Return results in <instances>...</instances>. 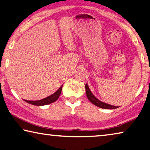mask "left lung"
<instances>
[{
    "instance_id": "left-lung-1",
    "label": "left lung",
    "mask_w": 150,
    "mask_h": 150,
    "mask_svg": "<svg viewBox=\"0 0 150 150\" xmlns=\"http://www.w3.org/2000/svg\"><path fill=\"white\" fill-rule=\"evenodd\" d=\"M85 90H86V95L87 98L89 99V100L93 104H94L95 105H96L99 108H103V109H116L117 108V106H114V105H109V104H108L106 103H104V102H102L101 101H99L98 99H97L96 97H95L91 91H90L89 87H88V85L86 84L85 85Z\"/></svg>"
}]
</instances>
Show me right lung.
I'll use <instances>...</instances> for the list:
<instances>
[{
	"mask_svg": "<svg viewBox=\"0 0 150 150\" xmlns=\"http://www.w3.org/2000/svg\"><path fill=\"white\" fill-rule=\"evenodd\" d=\"M62 87L63 85H61L57 91L55 93H54L53 95H51V96H50L49 97H47L46 98L42 99L41 100H37V101L25 100V101L27 102V103L31 104V105H33L42 106V105H48V104L53 103V102L57 100L59 96H60L61 91H62Z\"/></svg>",
	"mask_w": 150,
	"mask_h": 150,
	"instance_id": "obj_1",
	"label": "right lung"
}]
</instances>
